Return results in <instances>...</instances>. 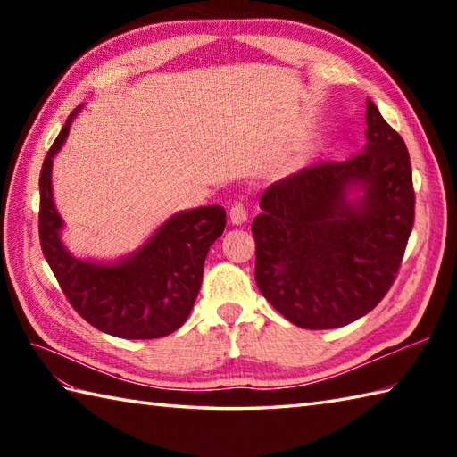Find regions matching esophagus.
Listing matches in <instances>:
<instances>
[{
  "label": "esophagus",
  "instance_id": "obj_1",
  "mask_svg": "<svg viewBox=\"0 0 457 457\" xmlns=\"http://www.w3.org/2000/svg\"><path fill=\"white\" fill-rule=\"evenodd\" d=\"M229 221L234 223V226H244L247 221V208L244 206L241 202H236L234 206L229 210Z\"/></svg>",
  "mask_w": 457,
  "mask_h": 457
}]
</instances>
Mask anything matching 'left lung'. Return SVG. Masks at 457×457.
I'll use <instances>...</instances> for the list:
<instances>
[{"mask_svg":"<svg viewBox=\"0 0 457 457\" xmlns=\"http://www.w3.org/2000/svg\"><path fill=\"white\" fill-rule=\"evenodd\" d=\"M367 145L278 180L253 220L255 280L288 322L332 329L381 303L399 273L414 223L409 149L367 100ZM364 194L349 199L348 192Z\"/></svg>","mask_w":457,"mask_h":457,"instance_id":"obj_1","label":"left lung"}]
</instances>
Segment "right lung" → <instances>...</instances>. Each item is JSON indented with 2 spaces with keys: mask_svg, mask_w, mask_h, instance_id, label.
<instances>
[{
  "mask_svg": "<svg viewBox=\"0 0 457 457\" xmlns=\"http://www.w3.org/2000/svg\"><path fill=\"white\" fill-rule=\"evenodd\" d=\"M48 149L38 188V237L48 267L68 303L100 332L125 339L172 334L198 296L204 261L226 228V210L202 206L170 216L145 244L118 263H94L68 253L61 241L62 218L53 202V157L62 147L74 115Z\"/></svg>",
  "mask_w": 457,
  "mask_h": 457,
  "instance_id": "obj_1",
  "label": "right lung"
}]
</instances>
